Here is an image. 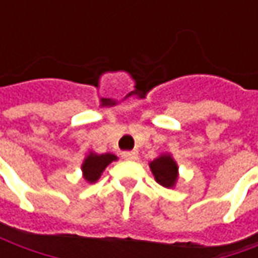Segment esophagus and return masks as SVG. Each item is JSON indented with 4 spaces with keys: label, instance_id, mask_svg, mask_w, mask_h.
<instances>
[{
    "label": "esophagus",
    "instance_id": "34e87169",
    "mask_svg": "<svg viewBox=\"0 0 258 258\" xmlns=\"http://www.w3.org/2000/svg\"><path fill=\"white\" fill-rule=\"evenodd\" d=\"M124 160H137L138 159V152L137 151H131V152H123L121 153Z\"/></svg>",
    "mask_w": 258,
    "mask_h": 258
}]
</instances>
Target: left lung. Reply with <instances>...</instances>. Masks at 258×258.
I'll return each mask as SVG.
<instances>
[{"label": "left lung", "mask_w": 258, "mask_h": 258, "mask_svg": "<svg viewBox=\"0 0 258 258\" xmlns=\"http://www.w3.org/2000/svg\"><path fill=\"white\" fill-rule=\"evenodd\" d=\"M152 174L155 175L157 184L164 188H174L178 179V166L171 155H162L149 163Z\"/></svg>", "instance_id": "1"}]
</instances>
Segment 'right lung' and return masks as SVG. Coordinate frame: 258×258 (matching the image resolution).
<instances>
[{"label":"right lung","mask_w":258,"mask_h":258,"mask_svg":"<svg viewBox=\"0 0 258 258\" xmlns=\"http://www.w3.org/2000/svg\"><path fill=\"white\" fill-rule=\"evenodd\" d=\"M114 160H117V156H114L113 153H102V155H98V153H94V152H90L87 157L83 162V166H81V170H83V175H84V179L87 182H96L101 174L103 173V170L110 164Z\"/></svg>","instance_id":"obj_1"}]
</instances>
